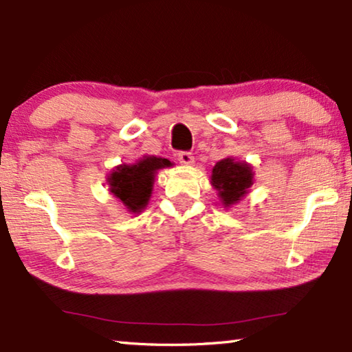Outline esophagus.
Returning a JSON list of instances; mask_svg holds the SVG:
<instances>
[{
  "label": "esophagus",
  "mask_w": 352,
  "mask_h": 352,
  "mask_svg": "<svg viewBox=\"0 0 352 352\" xmlns=\"http://www.w3.org/2000/svg\"><path fill=\"white\" fill-rule=\"evenodd\" d=\"M177 158H178V162H180L184 166H189V164L194 163V157H192V153H190V152H178Z\"/></svg>",
  "instance_id": "1"
}]
</instances>
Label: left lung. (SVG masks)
I'll return each mask as SVG.
<instances>
[{"label": "left lung", "mask_w": 352, "mask_h": 352, "mask_svg": "<svg viewBox=\"0 0 352 352\" xmlns=\"http://www.w3.org/2000/svg\"><path fill=\"white\" fill-rule=\"evenodd\" d=\"M211 184L223 208L236 205L248 192L253 184V168L245 162H234L233 158L220 160L212 168Z\"/></svg>", "instance_id": "8db88e82"}]
</instances>
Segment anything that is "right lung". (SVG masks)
<instances>
[{"mask_svg":"<svg viewBox=\"0 0 352 352\" xmlns=\"http://www.w3.org/2000/svg\"><path fill=\"white\" fill-rule=\"evenodd\" d=\"M170 162L162 157H144L135 164H121L107 178L110 192L124 204L132 214L144 210L151 199L155 174L158 169L169 168Z\"/></svg>","mask_w":352,"mask_h":352,"instance_id":"1","label":"right lung"}]
</instances>
